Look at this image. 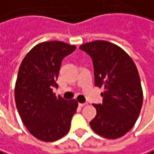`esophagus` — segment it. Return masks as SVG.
<instances>
[{"mask_svg":"<svg viewBox=\"0 0 154 154\" xmlns=\"http://www.w3.org/2000/svg\"><path fill=\"white\" fill-rule=\"evenodd\" d=\"M85 105H86V103H78V106L80 107H83V106H85Z\"/></svg>","mask_w":154,"mask_h":154,"instance_id":"esophagus-1","label":"esophagus"}]
</instances>
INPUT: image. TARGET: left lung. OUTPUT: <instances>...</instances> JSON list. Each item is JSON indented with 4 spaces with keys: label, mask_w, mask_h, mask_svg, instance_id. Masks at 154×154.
<instances>
[{
    "label": "left lung",
    "mask_w": 154,
    "mask_h": 154,
    "mask_svg": "<svg viewBox=\"0 0 154 154\" xmlns=\"http://www.w3.org/2000/svg\"><path fill=\"white\" fill-rule=\"evenodd\" d=\"M79 48L91 57L95 86L103 88L102 104L93 105L91 130L102 137L116 139L131 130L143 105V90L137 66L117 45L95 40Z\"/></svg>",
    "instance_id": "1"
}]
</instances>
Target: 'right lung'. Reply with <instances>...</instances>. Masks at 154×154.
Here are the masks:
<instances>
[{"label":"right lung","instance_id":"add662e5","mask_svg":"<svg viewBox=\"0 0 154 154\" xmlns=\"http://www.w3.org/2000/svg\"><path fill=\"white\" fill-rule=\"evenodd\" d=\"M76 46L63 41L37 44L23 59L15 85L17 111L29 132L38 140L54 142L69 131L71 118L77 111L76 100L56 97L63 59Z\"/></svg>","mask_w":154,"mask_h":154}]
</instances>
